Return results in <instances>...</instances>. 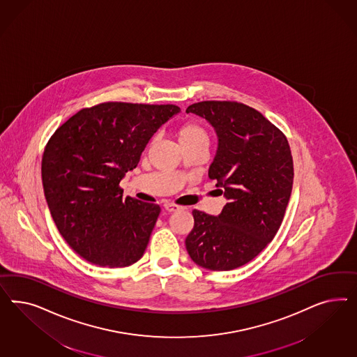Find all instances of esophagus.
Instances as JSON below:
<instances>
[{
  "mask_svg": "<svg viewBox=\"0 0 357 357\" xmlns=\"http://www.w3.org/2000/svg\"><path fill=\"white\" fill-rule=\"evenodd\" d=\"M163 208L167 211V212H175V211H178L181 206H176V204H173V203H166Z\"/></svg>",
  "mask_w": 357,
  "mask_h": 357,
  "instance_id": "34e87169",
  "label": "esophagus"
}]
</instances>
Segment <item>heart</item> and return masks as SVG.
I'll return each instance as SVG.
<instances>
[{"mask_svg":"<svg viewBox=\"0 0 357 357\" xmlns=\"http://www.w3.org/2000/svg\"><path fill=\"white\" fill-rule=\"evenodd\" d=\"M178 139L181 145H194V144H206L209 145V132L197 120H188L183 123L178 130Z\"/></svg>","mask_w":357,"mask_h":357,"instance_id":"heart-1","label":"heart"}]
</instances>
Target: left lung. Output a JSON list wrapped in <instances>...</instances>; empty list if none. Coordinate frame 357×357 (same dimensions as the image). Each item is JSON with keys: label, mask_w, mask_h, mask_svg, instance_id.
Segmentation results:
<instances>
[{"label": "left lung", "mask_w": 357, "mask_h": 357, "mask_svg": "<svg viewBox=\"0 0 357 357\" xmlns=\"http://www.w3.org/2000/svg\"><path fill=\"white\" fill-rule=\"evenodd\" d=\"M185 112L216 130L218 148L208 175L227 199L218 216L192 211L185 249L203 268L234 270L254 259L280 227L292 192L291 148L278 127L243 103L204 100Z\"/></svg>", "instance_id": "left-lung-1"}]
</instances>
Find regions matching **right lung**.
Instances as JSON below:
<instances>
[{
	"instance_id": "obj_1",
	"label": "right lung",
	"mask_w": 357,
	"mask_h": 357,
	"mask_svg": "<svg viewBox=\"0 0 357 357\" xmlns=\"http://www.w3.org/2000/svg\"><path fill=\"white\" fill-rule=\"evenodd\" d=\"M181 108L106 102L59 127L42 160L44 195L66 243L87 261L127 267L144 255L160 216L157 204L123 196L151 136Z\"/></svg>"
}]
</instances>
